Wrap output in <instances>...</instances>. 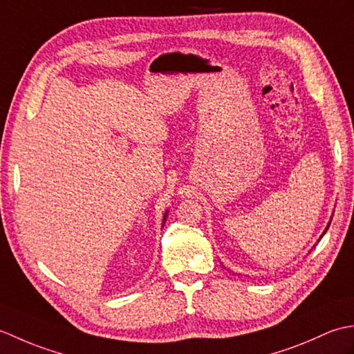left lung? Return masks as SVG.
<instances>
[{
	"instance_id": "obj_1",
	"label": "left lung",
	"mask_w": 354,
	"mask_h": 354,
	"mask_svg": "<svg viewBox=\"0 0 354 354\" xmlns=\"http://www.w3.org/2000/svg\"><path fill=\"white\" fill-rule=\"evenodd\" d=\"M330 222H332V219H330ZM330 222H328V223H327V227H326V230H324V232H322V236H324V234H326V231H327V230H328V227H330Z\"/></svg>"
}]
</instances>
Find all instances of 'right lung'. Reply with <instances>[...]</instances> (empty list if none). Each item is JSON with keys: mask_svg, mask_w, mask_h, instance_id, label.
Listing matches in <instances>:
<instances>
[{"mask_svg": "<svg viewBox=\"0 0 354 354\" xmlns=\"http://www.w3.org/2000/svg\"><path fill=\"white\" fill-rule=\"evenodd\" d=\"M167 214H169V209H165V213H164V216H162V225L165 223V217H167Z\"/></svg>", "mask_w": 354, "mask_h": 354, "instance_id": "add662e5", "label": "right lung"}]
</instances>
